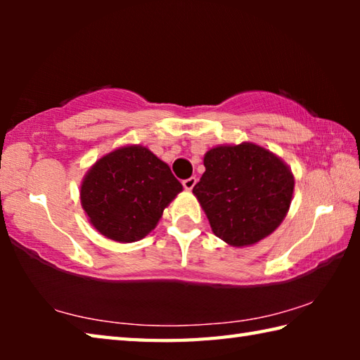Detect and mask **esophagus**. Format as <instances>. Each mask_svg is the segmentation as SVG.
Masks as SVG:
<instances>
[{
  "label": "esophagus",
  "instance_id": "1",
  "mask_svg": "<svg viewBox=\"0 0 360 360\" xmlns=\"http://www.w3.org/2000/svg\"><path fill=\"white\" fill-rule=\"evenodd\" d=\"M195 184H197V178H195V176H192V178L182 181V186H184L186 191H192Z\"/></svg>",
  "mask_w": 360,
  "mask_h": 360
}]
</instances>
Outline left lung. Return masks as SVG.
Masks as SVG:
<instances>
[{
  "mask_svg": "<svg viewBox=\"0 0 360 360\" xmlns=\"http://www.w3.org/2000/svg\"><path fill=\"white\" fill-rule=\"evenodd\" d=\"M193 187L214 235L231 246L265 238L283 222L294 192L290 169L270 150L251 143L206 152Z\"/></svg>",
  "mask_w": 360,
  "mask_h": 360,
  "instance_id": "left-lung-1",
  "label": "left lung"
}]
</instances>
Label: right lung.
Segmentation results:
<instances>
[{"label": "right lung", "instance_id": "obj_1", "mask_svg": "<svg viewBox=\"0 0 360 360\" xmlns=\"http://www.w3.org/2000/svg\"><path fill=\"white\" fill-rule=\"evenodd\" d=\"M181 191L167 163L149 149L129 146L95 163L81 186V202L101 235L133 243L155 227Z\"/></svg>", "mask_w": 360, "mask_h": 360}]
</instances>
